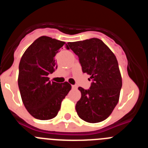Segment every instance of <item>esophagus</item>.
Listing matches in <instances>:
<instances>
[{
	"mask_svg": "<svg viewBox=\"0 0 148 148\" xmlns=\"http://www.w3.org/2000/svg\"><path fill=\"white\" fill-rule=\"evenodd\" d=\"M72 88H73V90H77L78 87H77L76 85H72Z\"/></svg>",
	"mask_w": 148,
	"mask_h": 148,
	"instance_id": "obj_1",
	"label": "esophagus"
}]
</instances>
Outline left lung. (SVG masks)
I'll use <instances>...</instances> for the list:
<instances>
[{"mask_svg": "<svg viewBox=\"0 0 148 148\" xmlns=\"http://www.w3.org/2000/svg\"><path fill=\"white\" fill-rule=\"evenodd\" d=\"M67 44L78 56L83 73L90 75L89 80L92 81L88 90L78 87L82 97L75 105L78 116L87 122L104 121L118 104L122 86L116 56L102 40L95 38Z\"/></svg>", "mask_w": 148, "mask_h": 148, "instance_id": "8db88e82", "label": "left lung"}]
</instances>
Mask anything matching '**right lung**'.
<instances>
[{
    "label": "right lung",
    "instance_id": "1",
    "mask_svg": "<svg viewBox=\"0 0 148 148\" xmlns=\"http://www.w3.org/2000/svg\"><path fill=\"white\" fill-rule=\"evenodd\" d=\"M68 45L64 41L41 36L22 56L19 64L18 87L22 101L29 114L40 120L56 117L61 101L71 90L68 82H50L48 77L57 69L56 55Z\"/></svg>",
    "mask_w": 148,
    "mask_h": 148
}]
</instances>
